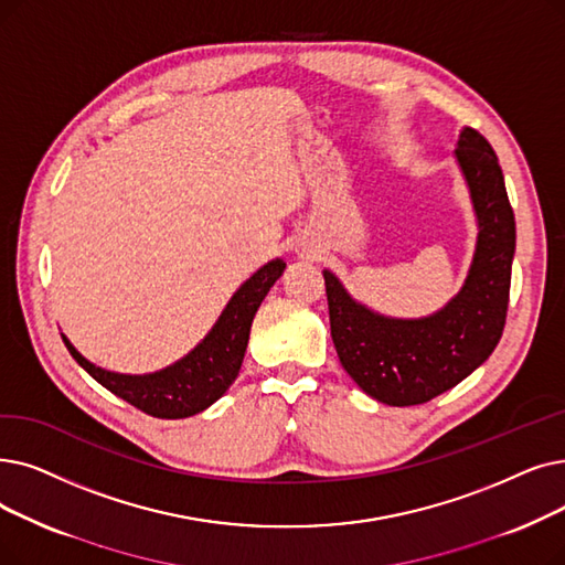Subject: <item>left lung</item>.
<instances>
[{"instance_id":"1","label":"left lung","mask_w":565,"mask_h":565,"mask_svg":"<svg viewBox=\"0 0 565 565\" xmlns=\"http://www.w3.org/2000/svg\"><path fill=\"white\" fill-rule=\"evenodd\" d=\"M455 161L478 224L476 252L457 296L420 318H395L355 300L323 269L339 362L372 399L425 404L473 374L503 334L514 256V214L503 170L476 129L459 131Z\"/></svg>"}]
</instances>
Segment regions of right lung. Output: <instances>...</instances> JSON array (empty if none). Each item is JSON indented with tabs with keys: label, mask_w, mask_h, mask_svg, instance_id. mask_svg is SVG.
<instances>
[{
	"label": "right lung",
	"mask_w": 565,
	"mask_h": 565,
	"mask_svg": "<svg viewBox=\"0 0 565 565\" xmlns=\"http://www.w3.org/2000/svg\"><path fill=\"white\" fill-rule=\"evenodd\" d=\"M286 263L275 258L258 267L256 273L244 281L216 318L212 330L195 343V347L178 362L163 366L152 374H119L104 370V366L89 362L66 334H62L68 353L83 370L102 383L113 395L129 402L147 415L166 420L189 418V415L210 408L239 374V366L247 351L249 330L254 316L265 300L267 290L284 275Z\"/></svg>",
	"instance_id": "add662e5"
}]
</instances>
